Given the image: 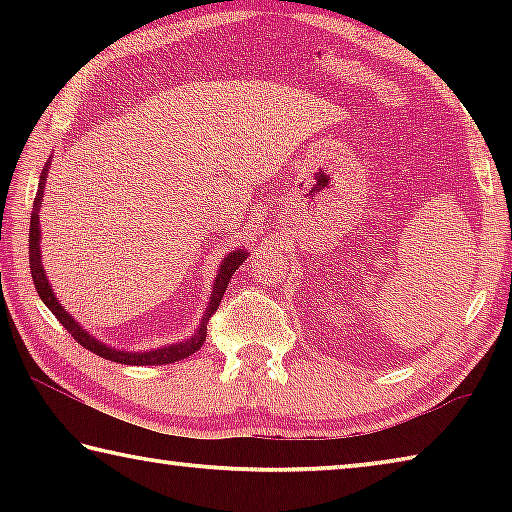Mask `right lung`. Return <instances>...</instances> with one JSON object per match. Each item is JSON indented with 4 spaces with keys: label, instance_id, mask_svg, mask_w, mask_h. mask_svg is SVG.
<instances>
[{
    "label": "right lung",
    "instance_id": "add662e5",
    "mask_svg": "<svg viewBox=\"0 0 512 512\" xmlns=\"http://www.w3.org/2000/svg\"><path fill=\"white\" fill-rule=\"evenodd\" d=\"M45 178H47V167L42 169V176H40V183H38V194H36V201H33V212H31V228H29L31 277H33V284H36V291H38V296L42 298V302H45L51 314H54L60 320V325H63L67 332L74 336V341L81 343L83 348H88L90 352L99 354L101 359H108V361H115V363H126V366H162V363H173V361L187 359L189 354L201 350V345L205 343V336H207V323H210L212 314H216V309H219L221 298H223L225 289H228V282H230L232 273H235L237 268L241 266V262L246 259L244 250H235V253H230L228 257L223 259V264L219 268V275H216V280H214L210 307H207V314L203 316V323H201V327H198V332L192 336V339L185 341V343H178V345H169V348H162V350L137 352V354L106 348V345L99 343L97 339H92L90 334H85L83 329L74 323V318L58 305L54 293H51L45 271H42V262H40V216H38V212H40V203H42V192H45Z\"/></svg>",
    "mask_w": 512,
    "mask_h": 512
}]
</instances>
